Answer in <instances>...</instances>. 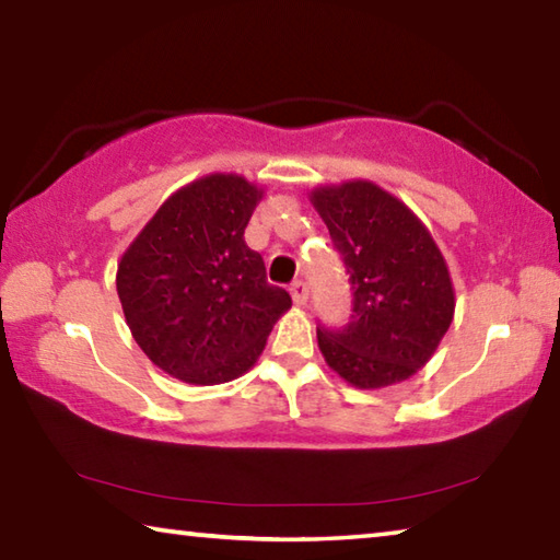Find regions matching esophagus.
Returning a JSON list of instances; mask_svg holds the SVG:
<instances>
[{"label":"esophagus","instance_id":"esophagus-1","mask_svg":"<svg viewBox=\"0 0 560 560\" xmlns=\"http://www.w3.org/2000/svg\"><path fill=\"white\" fill-rule=\"evenodd\" d=\"M289 291H291V299H293V303H296V306H303V303L308 301V287L301 279L293 281Z\"/></svg>","mask_w":560,"mask_h":560}]
</instances>
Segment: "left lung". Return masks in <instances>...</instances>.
Instances as JSON below:
<instances>
[{"mask_svg":"<svg viewBox=\"0 0 560 560\" xmlns=\"http://www.w3.org/2000/svg\"><path fill=\"white\" fill-rule=\"evenodd\" d=\"M346 261L353 316L320 330L330 371L358 390H381L430 363L454 318V283L438 242L410 207L371 179L311 189Z\"/></svg>","mask_w":560,"mask_h":560,"instance_id":"8db88e82","label":"left lung"}]
</instances>
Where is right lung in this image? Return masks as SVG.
I'll use <instances>...</instances> for the list:
<instances>
[{
  "mask_svg": "<svg viewBox=\"0 0 560 560\" xmlns=\"http://www.w3.org/2000/svg\"><path fill=\"white\" fill-rule=\"evenodd\" d=\"M264 187L210 173L175 189L122 252L116 289L140 350L187 385H222L257 363L291 296L267 281L244 230Z\"/></svg>",
  "mask_w": 560,
  "mask_h": 560,
  "instance_id": "obj_1",
  "label": "right lung"
}]
</instances>
